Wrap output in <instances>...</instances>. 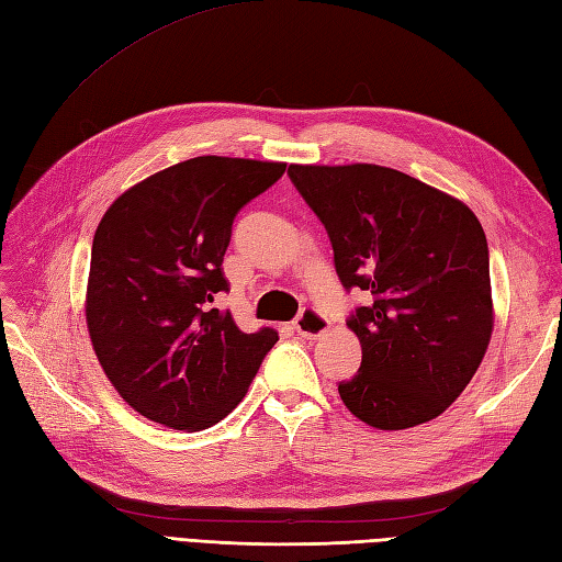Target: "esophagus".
<instances>
[{
  "mask_svg": "<svg viewBox=\"0 0 562 562\" xmlns=\"http://www.w3.org/2000/svg\"><path fill=\"white\" fill-rule=\"evenodd\" d=\"M325 329H327V318H325L323 313L315 311V308L301 311L299 318L294 321V333H296L299 337H304V339L321 337V335L325 333Z\"/></svg>",
  "mask_w": 562,
  "mask_h": 562,
  "instance_id": "obj_1",
  "label": "esophagus"
}]
</instances>
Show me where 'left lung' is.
Returning a JSON list of instances; mask_svg holds the SVG:
<instances>
[{"instance_id":"8db88e82","label":"left lung","mask_w":562,"mask_h":562,"mask_svg":"<svg viewBox=\"0 0 562 562\" xmlns=\"http://www.w3.org/2000/svg\"><path fill=\"white\" fill-rule=\"evenodd\" d=\"M286 176L333 241L344 290L370 294L347 325L363 358L339 396L378 429L423 425L449 408L492 339L484 229L463 201L406 172L290 166Z\"/></svg>"}]
</instances>
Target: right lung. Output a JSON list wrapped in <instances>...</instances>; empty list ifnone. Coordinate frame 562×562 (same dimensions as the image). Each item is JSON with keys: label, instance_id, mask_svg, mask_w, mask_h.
I'll return each instance as SVG.
<instances>
[{"label": "right lung", "instance_id": "add662e5", "mask_svg": "<svg viewBox=\"0 0 562 562\" xmlns=\"http://www.w3.org/2000/svg\"><path fill=\"white\" fill-rule=\"evenodd\" d=\"M286 164L196 156L123 192L99 223L88 280V329L119 394L144 418L199 431L247 394L278 333H241L223 256L237 213Z\"/></svg>", "mask_w": 562, "mask_h": 562}]
</instances>
